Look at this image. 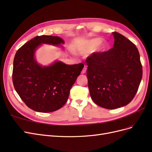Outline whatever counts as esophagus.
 <instances>
[{"mask_svg":"<svg viewBox=\"0 0 152 152\" xmlns=\"http://www.w3.org/2000/svg\"><path fill=\"white\" fill-rule=\"evenodd\" d=\"M86 66H84V68L82 69V72H81V73L82 74H84V73H86Z\"/></svg>","mask_w":152,"mask_h":152,"instance_id":"esophagus-1","label":"esophagus"}]
</instances>
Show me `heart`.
I'll use <instances>...</instances> for the list:
<instances>
[{
	"mask_svg": "<svg viewBox=\"0 0 152 152\" xmlns=\"http://www.w3.org/2000/svg\"><path fill=\"white\" fill-rule=\"evenodd\" d=\"M101 40H101L100 38H94L87 40L85 43V45H84V48L82 51L84 53H87L91 51V50L95 48L101 42ZM106 47H107V44L105 43H103V44H102V45H101L99 49L100 50H103L106 48Z\"/></svg>",
	"mask_w": 152,
	"mask_h": 152,
	"instance_id": "heart-1",
	"label": "heart"
}]
</instances>
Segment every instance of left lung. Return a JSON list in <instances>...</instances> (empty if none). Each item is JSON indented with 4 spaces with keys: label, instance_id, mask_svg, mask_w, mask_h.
<instances>
[{
    "label": "left lung",
    "instance_id": "8db88e82",
    "mask_svg": "<svg viewBox=\"0 0 152 152\" xmlns=\"http://www.w3.org/2000/svg\"><path fill=\"white\" fill-rule=\"evenodd\" d=\"M113 48L86 58L91 97L101 107L115 109L129 103L138 90L142 70L138 50L131 40L113 32Z\"/></svg>",
    "mask_w": 152,
    "mask_h": 152
}]
</instances>
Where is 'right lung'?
<instances>
[{
    "instance_id": "add662e5",
    "label": "right lung",
    "mask_w": 152,
    "mask_h": 152,
    "mask_svg": "<svg viewBox=\"0 0 152 152\" xmlns=\"http://www.w3.org/2000/svg\"><path fill=\"white\" fill-rule=\"evenodd\" d=\"M64 43L57 36H37L22 45L15 54L14 87L23 102L34 111L46 113L61 108L67 102L72 87L84 67L82 63L70 65L61 61L42 67L36 62L34 53L40 45Z\"/></svg>"
}]
</instances>
